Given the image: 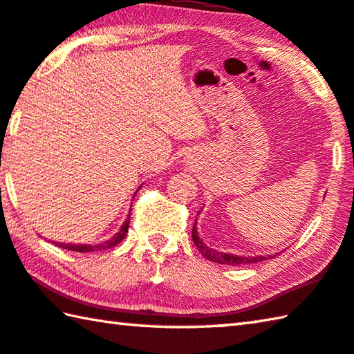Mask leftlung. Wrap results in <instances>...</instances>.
Wrapping results in <instances>:
<instances>
[{
	"label": "left lung",
	"instance_id": "left-lung-1",
	"mask_svg": "<svg viewBox=\"0 0 354 354\" xmlns=\"http://www.w3.org/2000/svg\"><path fill=\"white\" fill-rule=\"evenodd\" d=\"M192 239H194V243L196 245V248H198L200 253L205 256L206 259L217 263H226V266H243V263H256L267 259V257L263 256L245 257V256H237V254H230V253H220L217 250L206 247V245L201 242V239L198 237V232H196V221L194 225V230H192Z\"/></svg>",
	"mask_w": 354,
	"mask_h": 354
}]
</instances>
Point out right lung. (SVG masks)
Returning a JSON list of instances; mask_svg holds the SVG:
<instances>
[{
  "mask_svg": "<svg viewBox=\"0 0 354 354\" xmlns=\"http://www.w3.org/2000/svg\"><path fill=\"white\" fill-rule=\"evenodd\" d=\"M129 220H131V214L128 215V218L124 220L123 226L120 227V231L117 232L115 236L111 237L109 241L106 242H101V243H95V245H75V243H61V242H55L57 247L65 248V250H70V251H80V253H88V251H101V250H107V248H112L115 247L117 243H120L127 236L128 232V227H129Z\"/></svg>",
  "mask_w": 354,
  "mask_h": 354,
  "instance_id": "right-lung-1",
  "label": "right lung"
}]
</instances>
